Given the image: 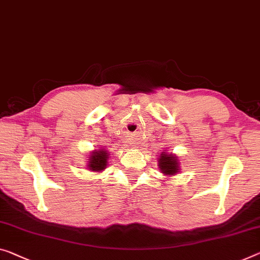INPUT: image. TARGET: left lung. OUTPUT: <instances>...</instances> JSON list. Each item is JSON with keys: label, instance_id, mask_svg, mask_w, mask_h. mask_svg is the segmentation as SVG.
Returning <instances> with one entry per match:
<instances>
[{"label": "left lung", "instance_id": "obj_1", "mask_svg": "<svg viewBox=\"0 0 260 260\" xmlns=\"http://www.w3.org/2000/svg\"><path fill=\"white\" fill-rule=\"evenodd\" d=\"M158 166L161 173L165 175H174L180 170L178 157L173 153L161 152L160 157L158 159Z\"/></svg>", "mask_w": 260, "mask_h": 260}]
</instances>
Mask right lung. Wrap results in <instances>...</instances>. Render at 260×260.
<instances>
[{
  "mask_svg": "<svg viewBox=\"0 0 260 260\" xmlns=\"http://www.w3.org/2000/svg\"><path fill=\"white\" fill-rule=\"evenodd\" d=\"M108 158H109V153H108L105 149L94 150L91 154H89V161L87 167H88L90 171L95 172L103 171L107 167Z\"/></svg>",
  "mask_w": 260,
  "mask_h": 260,
  "instance_id": "right-lung-1",
  "label": "right lung"
}]
</instances>
